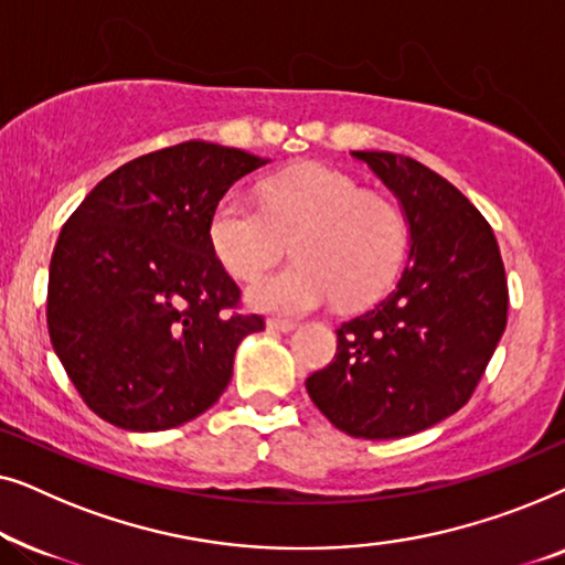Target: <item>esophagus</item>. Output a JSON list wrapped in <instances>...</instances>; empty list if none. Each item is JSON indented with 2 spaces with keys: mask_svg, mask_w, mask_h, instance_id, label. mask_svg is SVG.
<instances>
[{
  "mask_svg": "<svg viewBox=\"0 0 565 565\" xmlns=\"http://www.w3.org/2000/svg\"><path fill=\"white\" fill-rule=\"evenodd\" d=\"M296 327H298V321H292V319H269L267 321V329L285 331V334H288V331H292Z\"/></svg>",
  "mask_w": 565,
  "mask_h": 565,
  "instance_id": "1",
  "label": "esophagus"
}]
</instances>
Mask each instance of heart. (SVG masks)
<instances>
[{"label":"heart","mask_w":565,"mask_h":565,"mask_svg":"<svg viewBox=\"0 0 565 565\" xmlns=\"http://www.w3.org/2000/svg\"><path fill=\"white\" fill-rule=\"evenodd\" d=\"M207 242L228 275L254 280L292 242L296 265L246 290L252 308L298 316L339 296L360 306L383 292L404 257L398 207L327 164H298L262 184V207L231 192L215 205Z\"/></svg>","instance_id":"b5f03b06"}]
</instances>
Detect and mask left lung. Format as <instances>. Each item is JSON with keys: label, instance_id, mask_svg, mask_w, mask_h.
<instances>
[{"label": "left lung", "instance_id": "left-lung-1", "mask_svg": "<svg viewBox=\"0 0 565 565\" xmlns=\"http://www.w3.org/2000/svg\"><path fill=\"white\" fill-rule=\"evenodd\" d=\"M404 211L408 262L381 303L337 329V354L306 381L350 437L396 439L435 427L473 396L507 329L497 236L462 192L419 161L352 151Z\"/></svg>", "mask_w": 565, "mask_h": 565}]
</instances>
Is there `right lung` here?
<instances>
[{
	"mask_svg": "<svg viewBox=\"0 0 565 565\" xmlns=\"http://www.w3.org/2000/svg\"><path fill=\"white\" fill-rule=\"evenodd\" d=\"M269 159L188 141L107 174L61 228L49 269V334L99 419L172 429L226 391L262 316L234 313L238 285L207 242L215 205Z\"/></svg>",
	"mask_w": 565,
	"mask_h": 565,
	"instance_id": "add662e5",
	"label": "right lung"
}]
</instances>
